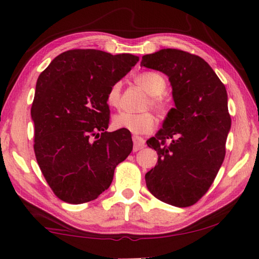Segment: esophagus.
Returning a JSON list of instances; mask_svg holds the SVG:
<instances>
[{"mask_svg": "<svg viewBox=\"0 0 259 259\" xmlns=\"http://www.w3.org/2000/svg\"><path fill=\"white\" fill-rule=\"evenodd\" d=\"M133 142H134V151L137 152L142 148L145 147V140H144L142 137H138V136H134L133 137Z\"/></svg>", "mask_w": 259, "mask_h": 259, "instance_id": "34e87169", "label": "esophagus"}]
</instances>
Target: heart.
I'll list each match as a JSON object with an SVG mask.
<instances>
[{"label": "heart", "mask_w": 259, "mask_h": 259, "mask_svg": "<svg viewBox=\"0 0 259 259\" xmlns=\"http://www.w3.org/2000/svg\"><path fill=\"white\" fill-rule=\"evenodd\" d=\"M135 82L150 95L145 107L153 108L163 119L168 116L171 107L168 100L162 96L166 88L164 76L157 72L146 71L138 74L135 77ZM106 102L108 106L113 108L120 107L121 83L116 82L109 88L106 94ZM113 125L114 128L124 129L134 135H145L155 128L156 119L150 111L142 113L122 112L113 117Z\"/></svg>", "instance_id": "heart-1"}]
</instances>
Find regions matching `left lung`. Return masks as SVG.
I'll return each instance as SVG.
<instances>
[{
	"instance_id": "8db88e82",
	"label": "left lung",
	"mask_w": 259,
	"mask_h": 259,
	"mask_svg": "<svg viewBox=\"0 0 259 259\" xmlns=\"http://www.w3.org/2000/svg\"><path fill=\"white\" fill-rule=\"evenodd\" d=\"M140 66L168 75L176 105L146 142L159 156L146 186L162 202L190 207L208 192L224 161L231 128L225 85L207 61L183 50L145 55Z\"/></svg>"
}]
</instances>
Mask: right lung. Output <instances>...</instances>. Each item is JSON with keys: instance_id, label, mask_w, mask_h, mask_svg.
<instances>
[{"instance_id": "right-lung-1", "label": "right lung", "mask_w": 259, "mask_h": 259, "mask_svg": "<svg viewBox=\"0 0 259 259\" xmlns=\"http://www.w3.org/2000/svg\"><path fill=\"white\" fill-rule=\"evenodd\" d=\"M138 59L73 49L57 56L38 76L30 108L34 152L48 185L64 202L97 199L133 151L129 131H106V94Z\"/></svg>"}]
</instances>
